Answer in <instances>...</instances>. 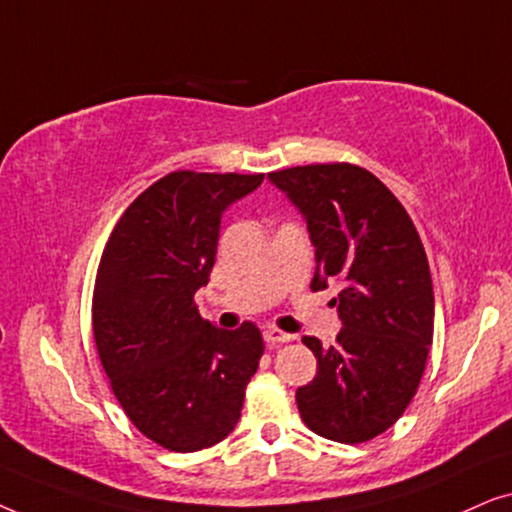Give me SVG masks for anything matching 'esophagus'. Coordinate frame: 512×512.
I'll return each instance as SVG.
<instances>
[{
	"mask_svg": "<svg viewBox=\"0 0 512 512\" xmlns=\"http://www.w3.org/2000/svg\"><path fill=\"white\" fill-rule=\"evenodd\" d=\"M263 338H265V342H268L270 347H275V345H282V342H291L293 338H296V335L279 331V328H275V326H268L263 331Z\"/></svg>",
	"mask_w": 512,
	"mask_h": 512,
	"instance_id": "1",
	"label": "esophagus"
}]
</instances>
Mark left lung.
<instances>
[{
  "instance_id": "1",
  "label": "left lung",
  "mask_w": 512,
  "mask_h": 512,
  "mask_svg": "<svg viewBox=\"0 0 512 512\" xmlns=\"http://www.w3.org/2000/svg\"><path fill=\"white\" fill-rule=\"evenodd\" d=\"M303 212L314 244L312 291L338 279L342 331L331 349L305 335L317 375L296 391L307 429L359 445L398 422L422 382L433 342V286L424 244L394 193L352 163L268 174Z\"/></svg>"
}]
</instances>
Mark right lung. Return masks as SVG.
I'll use <instances>...</instances> for the list:
<instances>
[{"instance_id":"add662e5","label":"right lung","mask_w":512,"mask_h":512,"mask_svg":"<svg viewBox=\"0 0 512 512\" xmlns=\"http://www.w3.org/2000/svg\"><path fill=\"white\" fill-rule=\"evenodd\" d=\"M261 181L170 172L125 209L97 265L102 368L130 422L170 452L205 450L235 429L263 356L256 324L223 331L195 305L214 268L223 212Z\"/></svg>"}]
</instances>
